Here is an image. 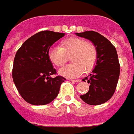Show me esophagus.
<instances>
[{
    "instance_id": "esophagus-1",
    "label": "esophagus",
    "mask_w": 134,
    "mask_h": 134,
    "mask_svg": "<svg viewBox=\"0 0 134 134\" xmlns=\"http://www.w3.org/2000/svg\"><path fill=\"white\" fill-rule=\"evenodd\" d=\"M70 81L72 82H75V83H78V82L81 81L80 80H73V79H70Z\"/></svg>"
}]
</instances>
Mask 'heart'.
<instances>
[{"mask_svg":"<svg viewBox=\"0 0 134 134\" xmlns=\"http://www.w3.org/2000/svg\"><path fill=\"white\" fill-rule=\"evenodd\" d=\"M61 48L51 47L48 50V58L58 67L64 65L70 56L72 63L59 69L60 75L68 78L78 77L91 71L97 60V49L93 43L84 39L72 37L61 42Z\"/></svg>","mask_w":134,"mask_h":134,"instance_id":"b5f03b06","label":"heart"}]
</instances>
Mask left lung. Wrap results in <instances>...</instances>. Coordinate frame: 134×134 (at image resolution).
Listing matches in <instances>:
<instances>
[{"instance_id":"1","label":"left lung","mask_w":134,"mask_h":134,"mask_svg":"<svg viewBox=\"0 0 134 134\" xmlns=\"http://www.w3.org/2000/svg\"><path fill=\"white\" fill-rule=\"evenodd\" d=\"M76 36L89 40L97 49V60L94 69L89 76L83 79L89 83V90L80 96L89 105H100L113 96L116 88L120 64L116 48L104 36L93 31L76 33Z\"/></svg>"}]
</instances>
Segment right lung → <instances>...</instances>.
I'll return each instance as SVG.
<instances>
[{"instance_id":"add662e5","label":"right lung","mask_w":134,"mask_h":134,"mask_svg":"<svg viewBox=\"0 0 134 134\" xmlns=\"http://www.w3.org/2000/svg\"><path fill=\"white\" fill-rule=\"evenodd\" d=\"M65 34L38 32L27 39L15 54L12 76L20 95L32 105H46L56 97L66 79L58 76L48 58V50Z\"/></svg>"}]
</instances>
